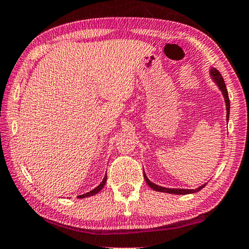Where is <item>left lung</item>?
Returning <instances> with one entry per match:
<instances>
[{
  "instance_id": "1",
  "label": "left lung",
  "mask_w": 249,
  "mask_h": 249,
  "mask_svg": "<svg viewBox=\"0 0 249 249\" xmlns=\"http://www.w3.org/2000/svg\"><path fill=\"white\" fill-rule=\"evenodd\" d=\"M213 76V79L214 80V82L218 84V87L220 90L222 91V94L224 96V100H226V106H227V118L229 120V114H230V100H229V94H228V90H227V87H226V83H224L223 78L221 76V73H220L217 69H212V71H210ZM144 179L146 181L147 184L149 185V187H152L153 190L155 191H158V192H165V193H170V194H178V195H181V194H191V193H196V192L200 191L203 187H205V184L199 186L198 189H195V190H185V189H166V187H161V186H158L156 184H154L153 182L149 181L147 179L146 175L144 173Z\"/></svg>"
}]
</instances>
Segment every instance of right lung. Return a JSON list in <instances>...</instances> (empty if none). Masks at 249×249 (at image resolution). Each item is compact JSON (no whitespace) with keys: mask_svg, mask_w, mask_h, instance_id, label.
<instances>
[{"mask_svg":"<svg viewBox=\"0 0 249 249\" xmlns=\"http://www.w3.org/2000/svg\"><path fill=\"white\" fill-rule=\"evenodd\" d=\"M106 180H107V176L105 175L104 179H103V181H102V183H101L100 185H98L97 187H95L94 190H92V191H90V192H88V193H86V194H82V195H80V196H79V197H80V198H84V197H89V196H93V195L97 194L98 192H100V191L103 189V187H104L105 183H106Z\"/></svg>","mask_w":249,"mask_h":249,"instance_id":"1","label":"right lung"}]
</instances>
